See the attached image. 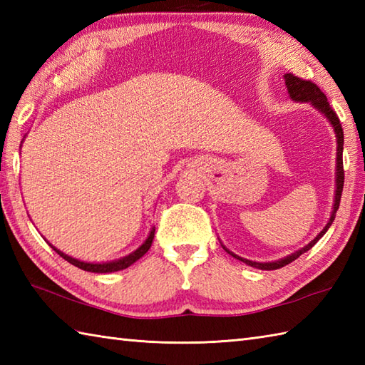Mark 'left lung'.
<instances>
[{
  "label": "left lung",
  "mask_w": 365,
  "mask_h": 365,
  "mask_svg": "<svg viewBox=\"0 0 365 365\" xmlns=\"http://www.w3.org/2000/svg\"><path fill=\"white\" fill-rule=\"evenodd\" d=\"M284 80H285V86L287 91H289V97L293 100V102H301V103H311L317 111L322 113L324 118L328 119V122L334 128V135H336V141H337V157H336V192H334V205H332V212L329 216V221L327 222V226L323 227V230L320 232L319 235H317L311 243L306 245L304 247H301V250L294 251L290 255H285V257L274 260V262H254V260H247L240 257V255L234 254L232 251H229L226 246L221 245L224 247V251L227 254H230L232 257H235L238 260H242L246 265H250L252 268H259V269H277V268H282L285 265H289L290 262H293L294 259H298L301 254L307 252L311 247L319 242V240L327 234L329 226L332 224L336 218V212L339 210V204H340V197H342V190H344V160H342V153H344V130L342 125H340V120L336 115L334 110L329 106V102L327 96L323 94L320 91V88L317 86V84L307 81V80H301L298 76H294L292 73H285L284 75Z\"/></svg>",
  "instance_id": "left-lung-1"
}]
</instances>
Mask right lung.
<instances>
[{"label":"right lung","mask_w":365,"mask_h":365,"mask_svg":"<svg viewBox=\"0 0 365 365\" xmlns=\"http://www.w3.org/2000/svg\"><path fill=\"white\" fill-rule=\"evenodd\" d=\"M153 237H155V227L150 229V234L149 237L145 238V242L138 247V250H135L133 252H130L128 255H125V257H120V259H115V260H111V262H102V263H96V262H83V260H78L72 257V255H67L64 254L63 251H59L58 247H54L51 243H48L54 251H56L61 257H63L64 260H67L68 263H72V265L78 267L84 271H89V273H114V271H120V269H125L128 268L131 263H135L138 259H141L143 255L150 250L152 246V242H153Z\"/></svg>","instance_id":"add662e5"}]
</instances>
